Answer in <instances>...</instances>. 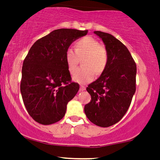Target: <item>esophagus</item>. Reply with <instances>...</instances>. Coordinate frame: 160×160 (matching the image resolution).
Wrapping results in <instances>:
<instances>
[{
  "label": "esophagus",
  "instance_id": "34e87169",
  "mask_svg": "<svg viewBox=\"0 0 160 160\" xmlns=\"http://www.w3.org/2000/svg\"><path fill=\"white\" fill-rule=\"evenodd\" d=\"M85 89H86V87H85L84 86H83V85H81L80 90L81 91H84V90H85Z\"/></svg>",
  "mask_w": 160,
  "mask_h": 160
}]
</instances>
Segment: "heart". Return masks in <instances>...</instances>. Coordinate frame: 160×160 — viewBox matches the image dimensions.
<instances>
[{"mask_svg": "<svg viewBox=\"0 0 160 160\" xmlns=\"http://www.w3.org/2000/svg\"><path fill=\"white\" fill-rule=\"evenodd\" d=\"M83 68L78 70L73 76L74 82L79 84H87L92 82L95 73L99 76L103 73L108 62V54L97 39L90 36L78 39L75 43V50L68 48L65 53L68 69L73 73L77 68L80 60Z\"/></svg>", "mask_w": 160, "mask_h": 160, "instance_id": "b5f03b06", "label": "heart"}]
</instances>
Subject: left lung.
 <instances>
[{
    "instance_id": "1",
    "label": "left lung",
    "mask_w": 160,
    "mask_h": 160,
    "mask_svg": "<svg viewBox=\"0 0 160 160\" xmlns=\"http://www.w3.org/2000/svg\"><path fill=\"white\" fill-rule=\"evenodd\" d=\"M94 32L106 45L108 62L101 76L87 87L91 100L84 112L93 124L108 128L120 121L130 106L136 89V64L128 48L114 36Z\"/></svg>"
}]
</instances>
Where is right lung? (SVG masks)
<instances>
[{
  "mask_svg": "<svg viewBox=\"0 0 160 160\" xmlns=\"http://www.w3.org/2000/svg\"><path fill=\"white\" fill-rule=\"evenodd\" d=\"M87 30L62 28L37 40L23 62L20 91L28 113L39 124L62 119L67 104L79 89L71 81L65 53Z\"/></svg>",
  "mask_w": 160,
  "mask_h": 160,
  "instance_id": "1",
  "label": "right lung"
}]
</instances>
